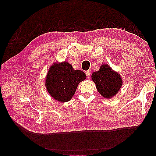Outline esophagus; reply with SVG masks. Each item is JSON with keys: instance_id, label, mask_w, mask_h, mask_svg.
Returning a JSON list of instances; mask_svg holds the SVG:
<instances>
[{"instance_id": "obj_1", "label": "esophagus", "mask_w": 156, "mask_h": 156, "mask_svg": "<svg viewBox=\"0 0 156 156\" xmlns=\"http://www.w3.org/2000/svg\"><path fill=\"white\" fill-rule=\"evenodd\" d=\"M85 73H86V76L87 77H90L91 76V71L90 70H87V71H86Z\"/></svg>"}]
</instances>
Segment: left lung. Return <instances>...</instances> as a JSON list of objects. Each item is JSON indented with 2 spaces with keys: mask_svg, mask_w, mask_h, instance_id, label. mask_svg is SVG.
I'll list each match as a JSON object with an SVG mask.
<instances>
[{
  "mask_svg": "<svg viewBox=\"0 0 156 156\" xmlns=\"http://www.w3.org/2000/svg\"><path fill=\"white\" fill-rule=\"evenodd\" d=\"M91 79L100 94L105 98L115 96L122 84L120 74L114 72L108 65H102L100 70L92 73Z\"/></svg>",
  "mask_w": 156,
  "mask_h": 156,
  "instance_id": "obj_1",
  "label": "left lung"
}]
</instances>
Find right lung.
Segmentation results:
<instances>
[{
    "label": "right lung",
    "instance_id": "obj_1",
    "mask_svg": "<svg viewBox=\"0 0 156 156\" xmlns=\"http://www.w3.org/2000/svg\"><path fill=\"white\" fill-rule=\"evenodd\" d=\"M86 78L81 70H76L68 62L54 63L51 66L46 77L45 86L55 100L66 102L75 94L78 84Z\"/></svg>",
    "mask_w": 156,
    "mask_h": 156
}]
</instances>
